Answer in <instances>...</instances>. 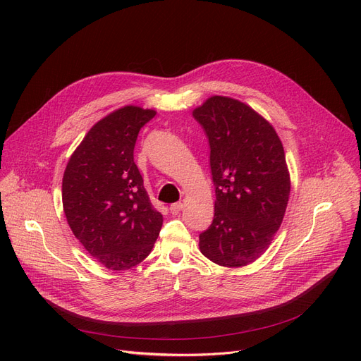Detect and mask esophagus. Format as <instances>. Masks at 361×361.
<instances>
[{"mask_svg": "<svg viewBox=\"0 0 361 361\" xmlns=\"http://www.w3.org/2000/svg\"><path fill=\"white\" fill-rule=\"evenodd\" d=\"M183 207H184V204L181 202H177V203H173V204L169 206V211H171V214H173V215H177L183 209Z\"/></svg>", "mask_w": 361, "mask_h": 361, "instance_id": "obj_1", "label": "esophagus"}]
</instances>
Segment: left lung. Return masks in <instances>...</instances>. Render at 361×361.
I'll return each mask as SVG.
<instances>
[{"mask_svg": "<svg viewBox=\"0 0 361 361\" xmlns=\"http://www.w3.org/2000/svg\"><path fill=\"white\" fill-rule=\"evenodd\" d=\"M211 147L215 214L200 252L221 267L260 257L281 226L290 196L286 152L274 127L237 99L212 97L193 111Z\"/></svg>", "mask_w": 361, "mask_h": 361, "instance_id": "obj_1", "label": "left lung"}]
</instances>
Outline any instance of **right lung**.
Listing matches in <instances>:
<instances>
[{
  "instance_id": "add662e5",
  "label": "right lung",
  "mask_w": 361,
  "mask_h": 361,
  "mask_svg": "<svg viewBox=\"0 0 361 361\" xmlns=\"http://www.w3.org/2000/svg\"><path fill=\"white\" fill-rule=\"evenodd\" d=\"M155 114L133 105L111 112L87 131L64 171L70 228L89 255L112 271L139 264L162 226L133 157L140 128Z\"/></svg>"
}]
</instances>
